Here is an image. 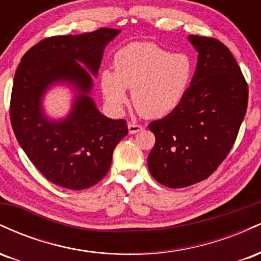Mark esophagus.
<instances>
[{"label": "esophagus", "mask_w": 261, "mask_h": 261, "mask_svg": "<svg viewBox=\"0 0 261 261\" xmlns=\"http://www.w3.org/2000/svg\"><path fill=\"white\" fill-rule=\"evenodd\" d=\"M127 128H128V134H136L140 133V131L143 130V127L139 124H135V122H128L127 124Z\"/></svg>", "instance_id": "esophagus-1"}]
</instances>
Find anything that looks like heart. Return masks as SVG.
I'll return each instance as SVG.
<instances>
[{
    "label": "heart",
    "instance_id": "heart-1",
    "mask_svg": "<svg viewBox=\"0 0 261 261\" xmlns=\"http://www.w3.org/2000/svg\"><path fill=\"white\" fill-rule=\"evenodd\" d=\"M193 73V60L187 54L172 53L152 43H133L116 53L114 71L101 72L100 87L113 109L124 107L128 89L137 113L158 119L180 104Z\"/></svg>",
    "mask_w": 261,
    "mask_h": 261
}]
</instances>
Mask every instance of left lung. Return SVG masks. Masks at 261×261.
Segmentation results:
<instances>
[{"label": "left lung", "mask_w": 261, "mask_h": 261, "mask_svg": "<svg viewBox=\"0 0 261 261\" xmlns=\"http://www.w3.org/2000/svg\"><path fill=\"white\" fill-rule=\"evenodd\" d=\"M197 65L178 107L149 130L155 143L148 170L162 185L185 188L208 178L228 154L248 106V86L228 47L214 38L189 35Z\"/></svg>", "instance_id": "obj_1"}]
</instances>
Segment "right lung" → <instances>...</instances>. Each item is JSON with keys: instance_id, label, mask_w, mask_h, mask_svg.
I'll return each mask as SVG.
<instances>
[{"instance_id": "obj_1", "label": "right lung", "mask_w": 261, "mask_h": 261, "mask_svg": "<svg viewBox=\"0 0 261 261\" xmlns=\"http://www.w3.org/2000/svg\"><path fill=\"white\" fill-rule=\"evenodd\" d=\"M120 32L100 28L45 39L24 54L14 74L10 110L14 135L32 163L59 187L83 190L100 181L114 148L127 135L126 121L107 118L91 97L92 74L97 77L104 49ZM59 84L71 88L74 99L67 116L54 119L42 101Z\"/></svg>"}]
</instances>
